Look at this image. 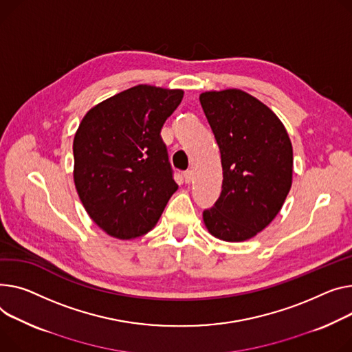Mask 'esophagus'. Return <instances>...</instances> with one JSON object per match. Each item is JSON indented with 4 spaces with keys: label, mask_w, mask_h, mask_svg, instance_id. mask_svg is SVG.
I'll return each mask as SVG.
<instances>
[{
    "label": "esophagus",
    "mask_w": 352,
    "mask_h": 352,
    "mask_svg": "<svg viewBox=\"0 0 352 352\" xmlns=\"http://www.w3.org/2000/svg\"><path fill=\"white\" fill-rule=\"evenodd\" d=\"M184 179H185L186 184H190V182L194 179V171H192V170H186V171L184 173Z\"/></svg>",
    "instance_id": "1"
}]
</instances>
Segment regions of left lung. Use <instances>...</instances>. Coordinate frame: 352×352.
Wrapping results in <instances>:
<instances>
[{"instance_id": "8db88e82", "label": "left lung", "mask_w": 352, "mask_h": 352, "mask_svg": "<svg viewBox=\"0 0 352 352\" xmlns=\"http://www.w3.org/2000/svg\"><path fill=\"white\" fill-rule=\"evenodd\" d=\"M201 106L222 161V192L204 210L210 235L243 242L263 230L292 188L293 148L278 117L239 89L205 91Z\"/></svg>"}]
</instances>
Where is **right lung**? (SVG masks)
Returning a JSON list of instances; mask_svg holds the SVG:
<instances>
[{
	"mask_svg": "<svg viewBox=\"0 0 352 352\" xmlns=\"http://www.w3.org/2000/svg\"><path fill=\"white\" fill-rule=\"evenodd\" d=\"M184 91L138 85L90 109L74 140V179L86 212L107 235L151 230L178 190L161 129Z\"/></svg>",
	"mask_w": 352,
	"mask_h": 352,
	"instance_id": "add662e5",
	"label": "right lung"
}]
</instances>
